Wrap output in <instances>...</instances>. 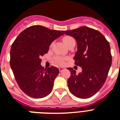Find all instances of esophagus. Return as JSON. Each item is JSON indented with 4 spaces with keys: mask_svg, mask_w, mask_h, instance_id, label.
Returning <instances> with one entry per match:
<instances>
[{
    "mask_svg": "<svg viewBox=\"0 0 120 120\" xmlns=\"http://www.w3.org/2000/svg\"><path fill=\"white\" fill-rule=\"evenodd\" d=\"M59 71H64V70H65V68L64 67H59Z\"/></svg>",
    "mask_w": 120,
    "mask_h": 120,
    "instance_id": "obj_1",
    "label": "esophagus"
}]
</instances>
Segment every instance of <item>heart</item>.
I'll return each mask as SVG.
<instances>
[{
	"instance_id": "1",
	"label": "heart",
	"mask_w": 120,
	"mask_h": 120,
	"mask_svg": "<svg viewBox=\"0 0 120 120\" xmlns=\"http://www.w3.org/2000/svg\"><path fill=\"white\" fill-rule=\"evenodd\" d=\"M74 40V38L70 36H65L63 38V41H64V43H65L66 45H67L71 40ZM65 58H63V57H61V56H56V57H55V60H56V62L60 64H64V60H65Z\"/></svg>"
}]
</instances>
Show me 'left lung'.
<instances>
[{"mask_svg": "<svg viewBox=\"0 0 120 120\" xmlns=\"http://www.w3.org/2000/svg\"><path fill=\"white\" fill-rule=\"evenodd\" d=\"M63 32L77 41V52L73 58L82 69L77 74L72 68H68L71 73L67 81L68 88L77 98H90L104 85L112 65L109 42L100 32L88 27Z\"/></svg>", "mask_w": 120, "mask_h": 120, "instance_id": "8db88e82", "label": "left lung"}]
</instances>
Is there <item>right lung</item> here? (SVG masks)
Returning a JSON list of instances; mask_svg holds the SVG:
<instances>
[{
    "instance_id": "right-lung-1",
    "label": "right lung",
    "mask_w": 120,
    "mask_h": 120,
    "mask_svg": "<svg viewBox=\"0 0 120 120\" xmlns=\"http://www.w3.org/2000/svg\"><path fill=\"white\" fill-rule=\"evenodd\" d=\"M63 35L59 30L33 25L22 31L12 45L10 67L20 88L30 97L43 98L52 90L59 70L53 66L44 70L40 58Z\"/></svg>"
}]
</instances>
